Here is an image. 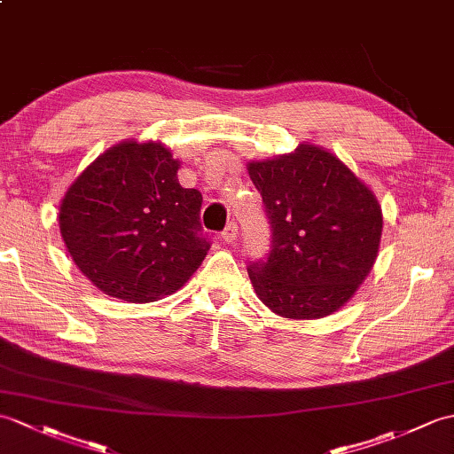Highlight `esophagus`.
<instances>
[{
	"instance_id": "34e87169",
	"label": "esophagus",
	"mask_w": 454,
	"mask_h": 454,
	"mask_svg": "<svg viewBox=\"0 0 454 454\" xmlns=\"http://www.w3.org/2000/svg\"><path fill=\"white\" fill-rule=\"evenodd\" d=\"M238 236V224L236 223H230L223 231H220V238H223V241H226V244H231V241L236 239Z\"/></svg>"
}]
</instances>
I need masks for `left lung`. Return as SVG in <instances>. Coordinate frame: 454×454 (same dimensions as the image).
Segmentation results:
<instances>
[{"label":"left lung","instance_id":"1","mask_svg":"<svg viewBox=\"0 0 454 454\" xmlns=\"http://www.w3.org/2000/svg\"><path fill=\"white\" fill-rule=\"evenodd\" d=\"M247 170L270 224L269 255L247 265L259 300L288 319L342 308L372 270L381 239V207L370 187L313 145Z\"/></svg>","mask_w":454,"mask_h":454}]
</instances>
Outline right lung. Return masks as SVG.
Instances as JSON below:
<instances>
[{
  "label": "right lung",
  "instance_id": "right-lung-1",
  "mask_svg": "<svg viewBox=\"0 0 454 454\" xmlns=\"http://www.w3.org/2000/svg\"><path fill=\"white\" fill-rule=\"evenodd\" d=\"M179 162L158 143L125 141L67 189L59 230L79 270L112 298L154 301L182 288L210 239L203 195L177 182Z\"/></svg>",
  "mask_w": 454,
  "mask_h": 454
}]
</instances>
